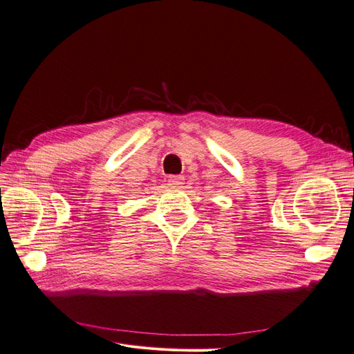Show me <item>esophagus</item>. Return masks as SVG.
Masks as SVG:
<instances>
[{
    "label": "esophagus",
    "mask_w": 354,
    "mask_h": 354,
    "mask_svg": "<svg viewBox=\"0 0 354 354\" xmlns=\"http://www.w3.org/2000/svg\"><path fill=\"white\" fill-rule=\"evenodd\" d=\"M183 181H185V178L181 177V176H171L168 178V185L171 187H180L181 185H183Z\"/></svg>",
    "instance_id": "1"
}]
</instances>
